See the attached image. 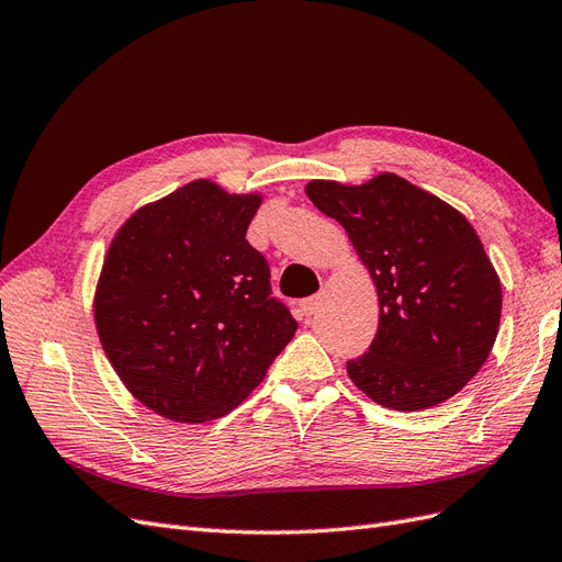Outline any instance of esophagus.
Wrapping results in <instances>:
<instances>
[{"instance_id":"esophagus-1","label":"esophagus","mask_w":562,"mask_h":562,"mask_svg":"<svg viewBox=\"0 0 562 562\" xmlns=\"http://www.w3.org/2000/svg\"><path fill=\"white\" fill-rule=\"evenodd\" d=\"M316 310H318V295L307 297V300H302V302H300V314H302L304 318H310Z\"/></svg>"}]
</instances>
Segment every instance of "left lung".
I'll return each instance as SVG.
<instances>
[{
  "label": "left lung",
  "mask_w": 562,
  "mask_h": 562,
  "mask_svg": "<svg viewBox=\"0 0 562 562\" xmlns=\"http://www.w3.org/2000/svg\"><path fill=\"white\" fill-rule=\"evenodd\" d=\"M307 196L349 234L380 295L378 335L347 361L351 382L394 411L448 401L495 345L502 285L469 220L407 180L347 187L312 180Z\"/></svg>",
  "instance_id": "left-lung-1"
}]
</instances>
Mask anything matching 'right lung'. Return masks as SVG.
I'll list each match as a JSON object with an SVG mask.
<instances>
[{"mask_svg": "<svg viewBox=\"0 0 562 562\" xmlns=\"http://www.w3.org/2000/svg\"><path fill=\"white\" fill-rule=\"evenodd\" d=\"M260 196L194 180L135 211L110 244L95 328L126 389L176 422L227 415L262 382L297 321L246 241Z\"/></svg>", "mask_w": 562, "mask_h": 562, "instance_id": "1", "label": "right lung"}]
</instances>
